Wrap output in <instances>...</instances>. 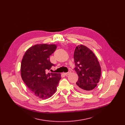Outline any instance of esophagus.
<instances>
[{"instance_id": "1", "label": "esophagus", "mask_w": 125, "mask_h": 125, "mask_svg": "<svg viewBox=\"0 0 125 125\" xmlns=\"http://www.w3.org/2000/svg\"><path fill=\"white\" fill-rule=\"evenodd\" d=\"M70 71H69L68 72H67V73H64V75H65L67 76V75H68L70 74Z\"/></svg>"}]
</instances>
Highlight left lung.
Returning <instances> with one entry per match:
<instances>
[{"mask_svg": "<svg viewBox=\"0 0 125 125\" xmlns=\"http://www.w3.org/2000/svg\"><path fill=\"white\" fill-rule=\"evenodd\" d=\"M74 59L78 80L76 88L83 93H88L94 89L100 81L101 68L95 54L83 45L76 47Z\"/></svg>", "mask_w": 125, "mask_h": 125, "instance_id": "obj_1", "label": "left lung"}]
</instances>
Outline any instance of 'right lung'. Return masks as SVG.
Returning a JSON list of instances; mask_svg holds the SVG:
<instances>
[{
    "label": "right lung",
    "mask_w": 125,
    "mask_h": 125,
    "mask_svg": "<svg viewBox=\"0 0 125 125\" xmlns=\"http://www.w3.org/2000/svg\"><path fill=\"white\" fill-rule=\"evenodd\" d=\"M56 44H40L31 46L23 55L21 64L22 80L35 96L41 99L51 97L56 91L61 79L60 73H46L54 64L50 56L56 50Z\"/></svg>",
    "instance_id": "add662e5"
}]
</instances>
